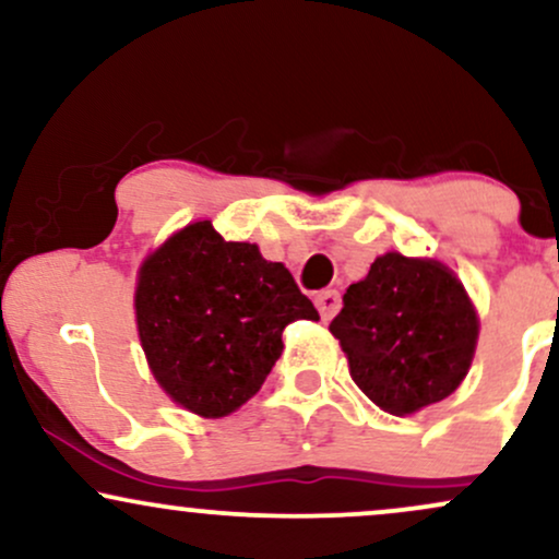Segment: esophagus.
<instances>
[{
	"label": "esophagus",
	"mask_w": 559,
	"mask_h": 559,
	"mask_svg": "<svg viewBox=\"0 0 559 559\" xmlns=\"http://www.w3.org/2000/svg\"><path fill=\"white\" fill-rule=\"evenodd\" d=\"M316 305H318L320 318L331 320L338 312V307H342V294H338L336 288H325V292H320L316 297Z\"/></svg>",
	"instance_id": "esophagus-1"
}]
</instances>
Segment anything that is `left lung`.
Wrapping results in <instances>:
<instances>
[{
  "mask_svg": "<svg viewBox=\"0 0 559 559\" xmlns=\"http://www.w3.org/2000/svg\"><path fill=\"white\" fill-rule=\"evenodd\" d=\"M331 333L365 396L391 415H409L460 386L476 352L478 318L441 262L389 252L346 288Z\"/></svg>",
  "mask_w": 559,
  "mask_h": 559,
  "instance_id": "obj_1",
  "label": "left lung"
}]
</instances>
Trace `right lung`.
Wrapping results in <instances>:
<instances>
[{"instance_id":"right-lung-1","label":"right lung","mask_w":559,"mask_h":559,"mask_svg":"<svg viewBox=\"0 0 559 559\" xmlns=\"http://www.w3.org/2000/svg\"><path fill=\"white\" fill-rule=\"evenodd\" d=\"M294 320H318L294 275L254 243L226 241L210 221L178 230L141 265L146 360L159 386L202 418H223L258 394Z\"/></svg>"}]
</instances>
